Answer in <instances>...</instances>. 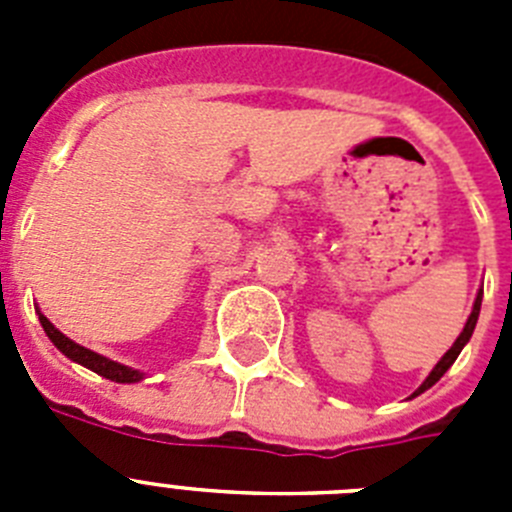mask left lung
<instances>
[{"label":"left lung","instance_id":"left-lung-1","mask_svg":"<svg viewBox=\"0 0 512 512\" xmlns=\"http://www.w3.org/2000/svg\"><path fill=\"white\" fill-rule=\"evenodd\" d=\"M479 307H482V289H479V292H477V300H474L472 315H469V318H467V325H464V330H461V333H459V338H456V341H454V346H451L449 351H446V354L441 356V361H438V364L433 366V372L428 374V377H425V382L420 384L418 390L413 392V397H418L420 392H425V390H431L433 384H436L438 379L443 377V374L449 372V369H451V364H454V361H456V356L461 354V348L467 346V343H469V338H472V333H474V325H477V318H479Z\"/></svg>","mask_w":512,"mask_h":512}]
</instances>
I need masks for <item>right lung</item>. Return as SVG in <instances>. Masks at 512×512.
<instances>
[{
    "mask_svg": "<svg viewBox=\"0 0 512 512\" xmlns=\"http://www.w3.org/2000/svg\"><path fill=\"white\" fill-rule=\"evenodd\" d=\"M38 318H40V325H43V330H45V336L53 341V346H56L63 356H69L71 361H76V364L87 366V369L97 372L99 377L112 379V382H120V384H133V382H140V379H143V372H138V369H130V366L117 364V361L107 359V356L94 354V351H89V348L79 346L76 341H71V338L63 336L61 330H58L51 320L45 318L43 312H38Z\"/></svg>",
    "mask_w": 512,
    "mask_h": 512,
    "instance_id": "add662e5",
    "label": "right lung"
}]
</instances>
